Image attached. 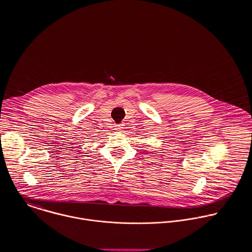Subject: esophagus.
<instances>
[{
    "mask_svg": "<svg viewBox=\"0 0 252 252\" xmlns=\"http://www.w3.org/2000/svg\"><path fill=\"white\" fill-rule=\"evenodd\" d=\"M123 128V125H116V129H118V130H121Z\"/></svg>",
    "mask_w": 252,
    "mask_h": 252,
    "instance_id": "34e87169",
    "label": "esophagus"
}]
</instances>
